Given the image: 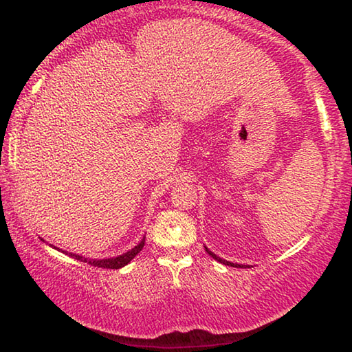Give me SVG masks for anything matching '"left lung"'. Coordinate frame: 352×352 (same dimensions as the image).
<instances>
[{
  "mask_svg": "<svg viewBox=\"0 0 352 352\" xmlns=\"http://www.w3.org/2000/svg\"><path fill=\"white\" fill-rule=\"evenodd\" d=\"M205 250H206V253L211 256V258H214L216 259L217 262H220V264H225V265H230V267H237V269H242V267H245V265H242V264H233V262H230V261H225V259H222V258H219L217 254H214L210 248L208 247H205Z\"/></svg>",
  "mask_w": 352,
  "mask_h": 352,
  "instance_id": "left-lung-1",
  "label": "left lung"
}]
</instances>
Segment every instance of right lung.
Listing matches in <instances>:
<instances>
[{
  "instance_id": "right-lung-1",
  "label": "right lung",
  "mask_w": 352,
  "mask_h": 352,
  "mask_svg": "<svg viewBox=\"0 0 352 352\" xmlns=\"http://www.w3.org/2000/svg\"><path fill=\"white\" fill-rule=\"evenodd\" d=\"M41 241H43V239H41ZM144 243H146V237H142L138 245H135L132 250H129V252L119 254V256H113V258H105V259H91V258H85V256H80V254H76V253H68V252H62V253L68 254V256H71V258H74V259L80 261V262H88V264H91L94 267H102V269H121V267L127 265L129 262L132 261L135 256L141 252L142 247H144ZM50 245H51V243H50ZM51 247L58 250L54 245H51Z\"/></svg>"
}]
</instances>
